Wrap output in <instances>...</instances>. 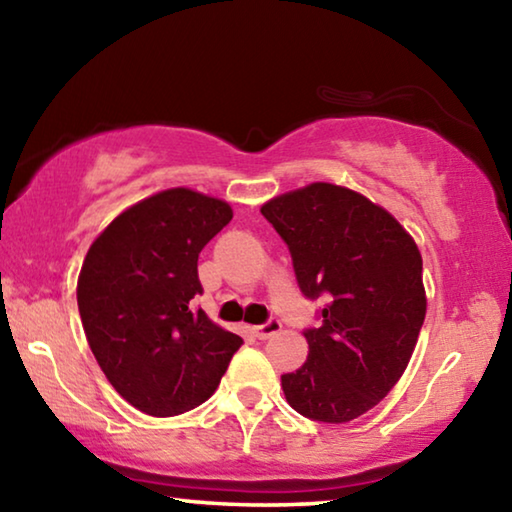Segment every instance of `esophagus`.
<instances>
[{
	"mask_svg": "<svg viewBox=\"0 0 512 512\" xmlns=\"http://www.w3.org/2000/svg\"><path fill=\"white\" fill-rule=\"evenodd\" d=\"M282 329V323L280 320H268V323H264V325H257V327H253V334L257 336V339H262V341H266V339H271L273 334H277Z\"/></svg>",
	"mask_w": 512,
	"mask_h": 512,
	"instance_id": "1",
	"label": "esophagus"
}]
</instances>
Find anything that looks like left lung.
Masks as SVG:
<instances>
[{"label":"left lung","instance_id":"1","mask_svg":"<svg viewBox=\"0 0 512 512\" xmlns=\"http://www.w3.org/2000/svg\"><path fill=\"white\" fill-rule=\"evenodd\" d=\"M307 298L327 296L307 329V361L282 375L291 409L350 422L400 381L427 314L422 255L400 221L354 189L311 183L262 205Z\"/></svg>","mask_w":512,"mask_h":512}]
</instances>
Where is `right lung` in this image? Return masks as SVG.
Segmentation results:
<instances>
[{
	"instance_id": "right-lung-1",
	"label": "right lung",
	"mask_w": 512,
	"mask_h": 512,
	"mask_svg": "<svg viewBox=\"0 0 512 512\" xmlns=\"http://www.w3.org/2000/svg\"><path fill=\"white\" fill-rule=\"evenodd\" d=\"M232 219L221 198L173 187L112 219L83 259L76 300L85 339L115 391L155 418L203 404L241 336L203 309L198 253Z\"/></svg>"
}]
</instances>
